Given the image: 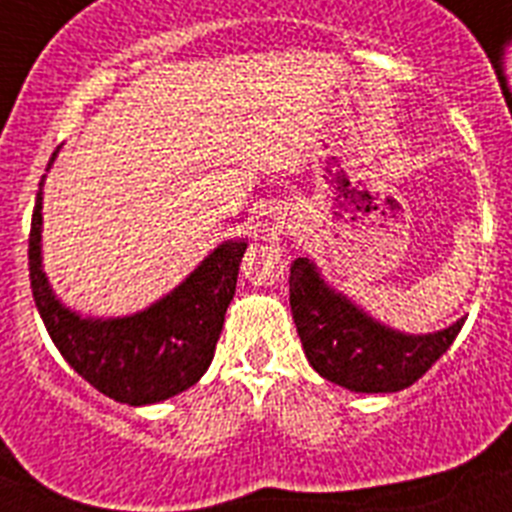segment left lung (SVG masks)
<instances>
[{
	"instance_id": "8db88e82",
	"label": "left lung",
	"mask_w": 512,
	"mask_h": 512,
	"mask_svg": "<svg viewBox=\"0 0 512 512\" xmlns=\"http://www.w3.org/2000/svg\"><path fill=\"white\" fill-rule=\"evenodd\" d=\"M289 305L310 366L351 392H400L418 382L454 338L464 318L433 333H402L330 287L310 259L289 269Z\"/></svg>"
}]
</instances>
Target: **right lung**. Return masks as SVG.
Segmentation results:
<instances>
[{"label": "right lung", "instance_id": "1", "mask_svg": "<svg viewBox=\"0 0 512 512\" xmlns=\"http://www.w3.org/2000/svg\"><path fill=\"white\" fill-rule=\"evenodd\" d=\"M61 146L53 151L48 169ZM45 169V171H48ZM43 184L30 225V287L45 330L61 356L94 390L125 405H153L189 390L207 372L235 295L248 243L230 238L169 295L122 318H92L63 305L43 271Z\"/></svg>", "mask_w": 512, "mask_h": 512}]
</instances>
